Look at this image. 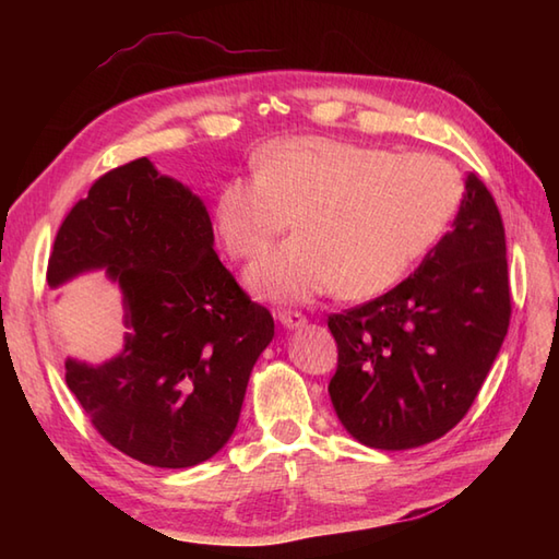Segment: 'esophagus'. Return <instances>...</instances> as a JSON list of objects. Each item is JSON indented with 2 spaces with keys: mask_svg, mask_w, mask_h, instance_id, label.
<instances>
[{
  "mask_svg": "<svg viewBox=\"0 0 559 559\" xmlns=\"http://www.w3.org/2000/svg\"><path fill=\"white\" fill-rule=\"evenodd\" d=\"M278 319L281 324L286 329H302L307 324V317H302L300 312H278Z\"/></svg>",
  "mask_w": 559,
  "mask_h": 559,
  "instance_id": "obj_1",
  "label": "esophagus"
}]
</instances>
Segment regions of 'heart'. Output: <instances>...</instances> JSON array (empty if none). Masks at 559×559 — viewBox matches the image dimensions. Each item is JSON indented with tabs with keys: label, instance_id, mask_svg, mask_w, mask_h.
I'll list each match as a JSON object with an SVG mask.
<instances>
[{
	"label": "heart",
	"instance_id": "1",
	"mask_svg": "<svg viewBox=\"0 0 559 559\" xmlns=\"http://www.w3.org/2000/svg\"><path fill=\"white\" fill-rule=\"evenodd\" d=\"M254 170L221 187L213 225L230 257L257 259L293 221L298 235L245 278L276 302L334 288L353 300L389 290L437 245L461 199L459 175L442 158L331 136L271 141Z\"/></svg>",
	"mask_w": 559,
	"mask_h": 559
}]
</instances>
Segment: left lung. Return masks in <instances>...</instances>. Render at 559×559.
<instances>
[{
	"instance_id": "obj_1",
	"label": "left lung",
	"mask_w": 559,
	"mask_h": 559,
	"mask_svg": "<svg viewBox=\"0 0 559 559\" xmlns=\"http://www.w3.org/2000/svg\"><path fill=\"white\" fill-rule=\"evenodd\" d=\"M504 225L476 173L451 230L396 288L329 317L338 370L329 396L341 425L372 449L447 435L488 377L509 329Z\"/></svg>"
}]
</instances>
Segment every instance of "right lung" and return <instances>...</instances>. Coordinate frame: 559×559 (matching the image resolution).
<instances>
[{
	"label": "right lung",
	"mask_w": 559,
	"mask_h": 559,
	"mask_svg": "<svg viewBox=\"0 0 559 559\" xmlns=\"http://www.w3.org/2000/svg\"><path fill=\"white\" fill-rule=\"evenodd\" d=\"M105 271L122 293L124 346L100 365L67 358V386L122 454L156 468L211 459L240 420L273 317L213 252L192 189L139 158L103 175L69 211L47 264L59 288Z\"/></svg>",
	"instance_id": "obj_1"
}]
</instances>
